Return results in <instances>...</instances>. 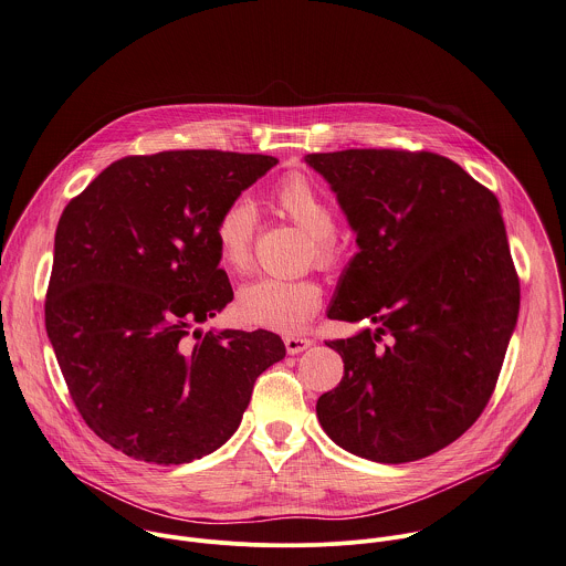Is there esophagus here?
<instances>
[{"label": "esophagus", "mask_w": 566, "mask_h": 566, "mask_svg": "<svg viewBox=\"0 0 566 566\" xmlns=\"http://www.w3.org/2000/svg\"><path fill=\"white\" fill-rule=\"evenodd\" d=\"M283 340H285L287 354H301V352H305V349L314 343V340L307 338V336H285Z\"/></svg>", "instance_id": "esophagus-1"}]
</instances>
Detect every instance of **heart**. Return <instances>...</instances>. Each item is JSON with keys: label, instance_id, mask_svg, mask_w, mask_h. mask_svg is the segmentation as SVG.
<instances>
[{"label": "heart", "instance_id": "b5f03b06", "mask_svg": "<svg viewBox=\"0 0 566 566\" xmlns=\"http://www.w3.org/2000/svg\"><path fill=\"white\" fill-rule=\"evenodd\" d=\"M272 208L310 234L312 259L321 268H334L345 256V243L336 232V212L325 190L305 172L283 175L270 190ZM259 214L250 199L234 197L223 206L214 223V248L221 265L245 272L254 259ZM323 290L312 279L261 276L239 290L237 312L243 321L274 329L301 332L321 310Z\"/></svg>", "mask_w": 566, "mask_h": 566}]
</instances>
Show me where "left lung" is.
Returning <instances> with one entry per match:
<instances>
[{"instance_id":"8db88e82","label":"left lung","mask_w":566,"mask_h":566,"mask_svg":"<svg viewBox=\"0 0 566 566\" xmlns=\"http://www.w3.org/2000/svg\"><path fill=\"white\" fill-rule=\"evenodd\" d=\"M338 197L360 252L327 312L371 321L325 340L345 363L316 402L325 433L376 462L424 458L486 407L520 310L495 195L427 150L307 155Z\"/></svg>"}]
</instances>
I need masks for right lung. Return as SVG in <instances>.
Segmentation results:
<instances>
[{
	"label": "right lung",
	"mask_w": 566,
	"mask_h": 566,
	"mask_svg": "<svg viewBox=\"0 0 566 566\" xmlns=\"http://www.w3.org/2000/svg\"><path fill=\"white\" fill-rule=\"evenodd\" d=\"M276 164L223 150L133 155L64 208L46 332L77 411L117 451L153 464L212 453L285 356L268 329L190 334L234 296L214 248L219 212Z\"/></svg>",
	"instance_id": "right-lung-1"
}]
</instances>
